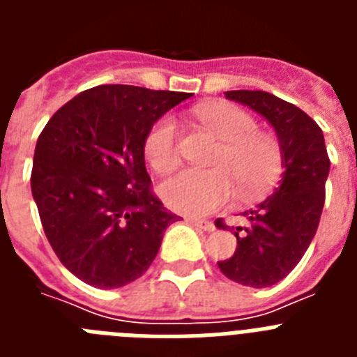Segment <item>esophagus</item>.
Instances as JSON below:
<instances>
[{"label": "esophagus", "instance_id": "1", "mask_svg": "<svg viewBox=\"0 0 357 357\" xmlns=\"http://www.w3.org/2000/svg\"><path fill=\"white\" fill-rule=\"evenodd\" d=\"M189 223H193L195 227H198V229L206 230V232H213L214 230V223L209 222V220H200V218H185Z\"/></svg>", "mask_w": 357, "mask_h": 357}]
</instances>
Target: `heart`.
Wrapping results in <instances>:
<instances>
[{
  "mask_svg": "<svg viewBox=\"0 0 357 357\" xmlns=\"http://www.w3.org/2000/svg\"><path fill=\"white\" fill-rule=\"evenodd\" d=\"M195 118L220 141L209 159L211 169L189 168L160 184V198L173 211L209 214L229 202L232 188L239 200L252 202L279 182L284 172V150L272 134L257 130L247 110L230 103H204ZM144 157L157 173H169L181 164L178 127L162 114L144 137Z\"/></svg>",
  "mask_w": 357,
  "mask_h": 357,
  "instance_id": "1",
  "label": "heart"
}]
</instances>
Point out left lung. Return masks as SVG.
<instances>
[{"mask_svg":"<svg viewBox=\"0 0 357 357\" xmlns=\"http://www.w3.org/2000/svg\"><path fill=\"white\" fill-rule=\"evenodd\" d=\"M225 96L264 116L284 150L280 185L255 209L243 213L245 223L232 227L238 239L234 255L218 261L227 279L268 288L291 272L317 234L331 160L321 128L296 105L264 91H227ZM214 225L229 229L222 218Z\"/></svg>","mask_w":357,"mask_h":357,"instance_id":"left-lung-1","label":"left lung"}]
</instances>
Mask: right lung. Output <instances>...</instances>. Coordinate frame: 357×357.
<instances>
[{
  "label": "right lung",
  "instance_id": "right-lung-1",
  "mask_svg": "<svg viewBox=\"0 0 357 357\" xmlns=\"http://www.w3.org/2000/svg\"><path fill=\"white\" fill-rule=\"evenodd\" d=\"M191 93L98 85L56 110L37 139L31 195L44 234L73 275L121 288L155 259L166 227L144 166V137Z\"/></svg>",
  "mask_w": 357,
  "mask_h": 357
}]
</instances>
